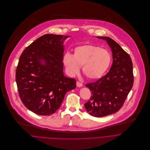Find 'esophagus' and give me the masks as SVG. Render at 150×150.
<instances>
[{
    "label": "esophagus",
    "mask_w": 150,
    "mask_h": 150,
    "mask_svg": "<svg viewBox=\"0 0 150 150\" xmlns=\"http://www.w3.org/2000/svg\"><path fill=\"white\" fill-rule=\"evenodd\" d=\"M76 85H77V86H78V87H81V86H83V84H81V83H80V82H79V81H77Z\"/></svg>",
    "instance_id": "esophagus-1"
}]
</instances>
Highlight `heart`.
<instances>
[{
	"instance_id": "obj_1",
	"label": "heart",
	"mask_w": 150,
	"mask_h": 150,
	"mask_svg": "<svg viewBox=\"0 0 150 150\" xmlns=\"http://www.w3.org/2000/svg\"><path fill=\"white\" fill-rule=\"evenodd\" d=\"M111 61V55L106 49L99 46L87 44L76 47L73 55L67 52L63 62L70 76L79 73L82 66V72L86 77L95 80L101 77L107 71Z\"/></svg>"
}]
</instances>
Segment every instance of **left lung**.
Wrapping results in <instances>:
<instances>
[{"label": "left lung", "instance_id": "1", "mask_svg": "<svg viewBox=\"0 0 150 150\" xmlns=\"http://www.w3.org/2000/svg\"><path fill=\"white\" fill-rule=\"evenodd\" d=\"M96 38L107 42L113 61L106 75L86 84L92 95L84 106L90 115L102 117L117 112L122 106L133 84V64L128 54L114 40L108 37Z\"/></svg>", "mask_w": 150, "mask_h": 150}]
</instances>
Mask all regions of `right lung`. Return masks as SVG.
Segmentation results:
<instances>
[{"label":"right lung","mask_w":150,"mask_h":150,"mask_svg":"<svg viewBox=\"0 0 150 150\" xmlns=\"http://www.w3.org/2000/svg\"><path fill=\"white\" fill-rule=\"evenodd\" d=\"M69 36L47 34L22 52L16 80L25 106L41 115L54 114L66 93L76 86L74 79L64 76V41Z\"/></svg>","instance_id":"add662e5"}]
</instances>
